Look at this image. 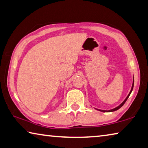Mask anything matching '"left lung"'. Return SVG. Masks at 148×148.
Wrapping results in <instances>:
<instances>
[{
  "label": "left lung",
  "instance_id": "8db88e82",
  "mask_svg": "<svg viewBox=\"0 0 148 148\" xmlns=\"http://www.w3.org/2000/svg\"><path fill=\"white\" fill-rule=\"evenodd\" d=\"M133 86H134V81H133V84H132V88H131V91H130V92H129V94L128 95V96L127 97V98L125 99V101L122 102V103L119 105V106H118L117 107H116V108H114V109H112V110H99V111H101V112H114V111H116V110H117L118 109H119L120 108H121L123 105L125 103V102L127 101V100L128 99V98H129V97L130 96V95H131V92H132V89H133Z\"/></svg>",
  "mask_w": 148,
  "mask_h": 148
}]
</instances>
